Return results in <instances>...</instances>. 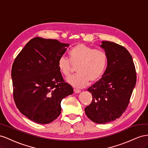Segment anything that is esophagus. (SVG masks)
<instances>
[{
    "instance_id": "34e87169",
    "label": "esophagus",
    "mask_w": 148,
    "mask_h": 148,
    "mask_svg": "<svg viewBox=\"0 0 148 148\" xmlns=\"http://www.w3.org/2000/svg\"><path fill=\"white\" fill-rule=\"evenodd\" d=\"M74 93H75V94H78V93L81 92V90L79 89H77V88H74Z\"/></svg>"
}]
</instances>
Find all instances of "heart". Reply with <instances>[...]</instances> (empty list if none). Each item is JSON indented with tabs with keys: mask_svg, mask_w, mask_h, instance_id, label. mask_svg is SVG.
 Segmentation results:
<instances>
[{
	"mask_svg": "<svg viewBox=\"0 0 148 148\" xmlns=\"http://www.w3.org/2000/svg\"><path fill=\"white\" fill-rule=\"evenodd\" d=\"M70 60L65 56L58 59V67L62 75L68 76L77 66V74L67 79L71 85L76 87L86 86L88 82H95L101 78L106 68L107 58L102 50L94 49L84 43L74 46L69 51Z\"/></svg>",
	"mask_w": 148,
	"mask_h": 148,
	"instance_id": "b5f03b06",
	"label": "heart"
}]
</instances>
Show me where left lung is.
Segmentation results:
<instances>
[{
	"mask_svg": "<svg viewBox=\"0 0 148 148\" xmlns=\"http://www.w3.org/2000/svg\"><path fill=\"white\" fill-rule=\"evenodd\" d=\"M107 67L102 77L87 90L92 101L85 113L92 121L104 124L120 118L127 108L136 82V69L133 58L123 46L103 41Z\"/></svg>",
	"mask_w": 148,
	"mask_h": 148,
	"instance_id": "1",
	"label": "left lung"
}]
</instances>
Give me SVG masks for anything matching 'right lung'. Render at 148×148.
<instances>
[{"label":"right lung","instance_id":"obj_1","mask_svg":"<svg viewBox=\"0 0 148 148\" xmlns=\"http://www.w3.org/2000/svg\"><path fill=\"white\" fill-rule=\"evenodd\" d=\"M69 44L36 37L16 57L11 75L14 99L23 115L37 123L48 124L60 115L61 102L73 88L65 82L58 59Z\"/></svg>","mask_w":148,"mask_h":148}]
</instances>
